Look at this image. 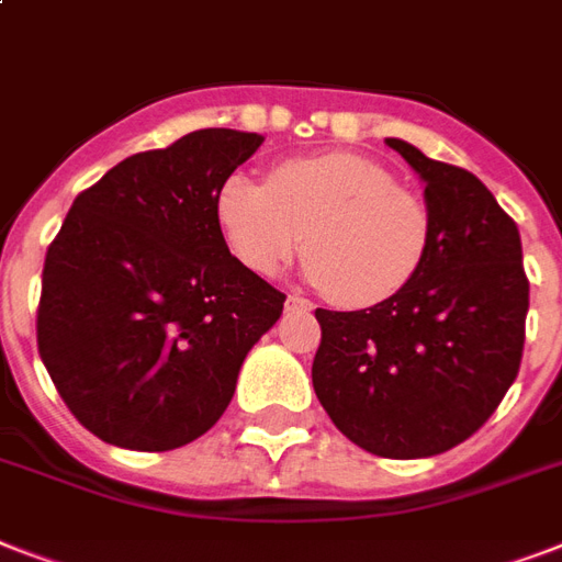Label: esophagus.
Returning <instances> with one entry per match:
<instances>
[{
	"instance_id": "1",
	"label": "esophagus",
	"mask_w": 562,
	"mask_h": 562,
	"mask_svg": "<svg viewBox=\"0 0 562 562\" xmlns=\"http://www.w3.org/2000/svg\"><path fill=\"white\" fill-rule=\"evenodd\" d=\"M285 308H291V312H312V303L306 297H300V294H289L285 297Z\"/></svg>"
}]
</instances>
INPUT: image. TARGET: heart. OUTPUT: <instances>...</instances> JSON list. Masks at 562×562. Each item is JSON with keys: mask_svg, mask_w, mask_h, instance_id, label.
<instances>
[{"mask_svg": "<svg viewBox=\"0 0 562 562\" xmlns=\"http://www.w3.org/2000/svg\"><path fill=\"white\" fill-rule=\"evenodd\" d=\"M215 212L247 271L280 273L303 241L308 280L350 308L405 289L431 241L426 201L359 154L289 160L265 183L236 171L224 180Z\"/></svg>", "mask_w": 562, "mask_h": 562, "instance_id": "b5f03b06", "label": "heart"}]
</instances>
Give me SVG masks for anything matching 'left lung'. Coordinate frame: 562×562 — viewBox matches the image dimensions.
Listing matches in <instances>:
<instances>
[{
  "instance_id": "left-lung-1",
  "label": "left lung",
  "mask_w": 562,
  "mask_h": 562,
  "mask_svg": "<svg viewBox=\"0 0 562 562\" xmlns=\"http://www.w3.org/2000/svg\"><path fill=\"white\" fill-rule=\"evenodd\" d=\"M384 143L426 187L428 254L384 303L317 308L312 384L352 443L411 461L463 443L498 408L522 361L528 277L514 218L472 171Z\"/></svg>"
}]
</instances>
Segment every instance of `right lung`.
Here are the masks:
<instances>
[{"label": "right lung", "mask_w": 562, "mask_h": 562, "mask_svg": "<svg viewBox=\"0 0 562 562\" xmlns=\"http://www.w3.org/2000/svg\"><path fill=\"white\" fill-rule=\"evenodd\" d=\"M265 136L206 127L75 198L43 265L37 347L104 443L169 452L210 431L285 294L229 254L215 201Z\"/></svg>", "instance_id": "obj_1"}]
</instances>
